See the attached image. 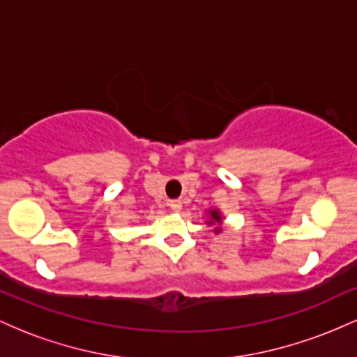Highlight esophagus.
Returning a JSON list of instances; mask_svg holds the SVG:
<instances>
[{"label":"esophagus","instance_id":"obj_1","mask_svg":"<svg viewBox=\"0 0 357 357\" xmlns=\"http://www.w3.org/2000/svg\"><path fill=\"white\" fill-rule=\"evenodd\" d=\"M167 204H169V208H171V210H173V211H179V210H181V208H183V203L179 202V199H171V202L167 203Z\"/></svg>","mask_w":357,"mask_h":357}]
</instances>
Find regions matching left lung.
Segmentation results:
<instances>
[{"instance_id":"left-lung-1","label":"left lung","mask_w":357,"mask_h":357,"mask_svg":"<svg viewBox=\"0 0 357 357\" xmlns=\"http://www.w3.org/2000/svg\"><path fill=\"white\" fill-rule=\"evenodd\" d=\"M211 220L213 221H218V223H220V221H221V216H220V213L218 211H211ZM213 221H210V225H213ZM216 231H220L218 230V228H216Z\"/></svg>"}]
</instances>
